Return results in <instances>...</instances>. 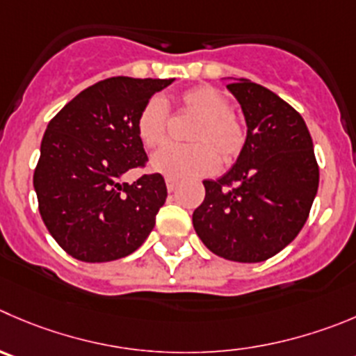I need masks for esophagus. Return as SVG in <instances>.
<instances>
[{
    "mask_svg": "<svg viewBox=\"0 0 356 356\" xmlns=\"http://www.w3.org/2000/svg\"><path fill=\"white\" fill-rule=\"evenodd\" d=\"M165 187H168L169 192H172L176 187H178V180H176V178H171V176H168V178H165Z\"/></svg>",
    "mask_w": 356,
    "mask_h": 356,
    "instance_id": "1",
    "label": "esophagus"
}]
</instances>
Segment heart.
Instances as JSON below:
<instances>
[{"label":"heart","instance_id":"b5f03b06","mask_svg":"<svg viewBox=\"0 0 356 356\" xmlns=\"http://www.w3.org/2000/svg\"><path fill=\"white\" fill-rule=\"evenodd\" d=\"M187 113L197 117L192 124L191 145H165L152 157V168L171 178L211 175L220 164L236 161L246 145V127L231 110V101L209 86L194 87L178 97ZM169 110L159 96L141 106L136 118V134L147 148L164 143Z\"/></svg>","mask_w":356,"mask_h":356}]
</instances>
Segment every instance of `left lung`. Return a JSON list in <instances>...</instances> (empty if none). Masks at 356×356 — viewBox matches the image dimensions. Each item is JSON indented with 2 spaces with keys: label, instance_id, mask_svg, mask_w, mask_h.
<instances>
[{
  "label": "left lung",
  "instance_id": "8db88e82",
  "mask_svg": "<svg viewBox=\"0 0 356 356\" xmlns=\"http://www.w3.org/2000/svg\"><path fill=\"white\" fill-rule=\"evenodd\" d=\"M241 104L248 133L236 164L206 195L192 223L215 255L264 262L297 238L320 181L304 118L273 90L239 79L227 86Z\"/></svg>",
  "mask_w": 356,
  "mask_h": 356
}]
</instances>
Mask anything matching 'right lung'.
Returning <instances> with one entry per match:
<instances>
[{
	"mask_svg": "<svg viewBox=\"0 0 356 356\" xmlns=\"http://www.w3.org/2000/svg\"><path fill=\"white\" fill-rule=\"evenodd\" d=\"M172 82L111 76L82 90L49 122L33 185L43 223L67 255L110 262L136 252L152 232L168 197L164 178H120L147 164L138 113Z\"/></svg>",
	"mask_w": 356,
	"mask_h": 356,
	"instance_id": "obj_1",
	"label": "right lung"
}]
</instances>
